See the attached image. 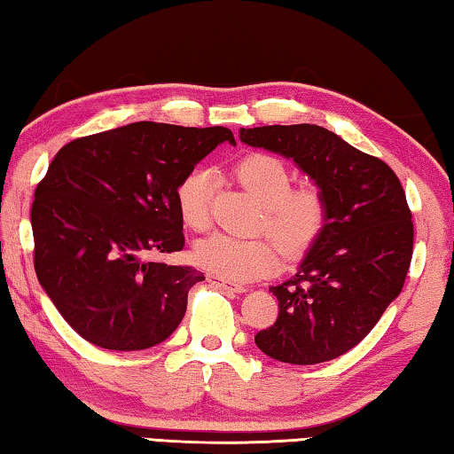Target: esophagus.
<instances>
[{
    "mask_svg": "<svg viewBox=\"0 0 454 454\" xmlns=\"http://www.w3.org/2000/svg\"><path fill=\"white\" fill-rule=\"evenodd\" d=\"M207 279H209V283L217 285V287H221V289H227V291H235V293H243V291H247V289L243 287V285H237V283L229 281V279H225V277H219V275H209V277H207Z\"/></svg>",
    "mask_w": 454,
    "mask_h": 454,
    "instance_id": "1",
    "label": "esophagus"
}]
</instances>
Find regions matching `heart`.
Wrapping results in <instances>:
<instances>
[{
  "label": "heart",
  "mask_w": 454,
  "mask_h": 454,
  "mask_svg": "<svg viewBox=\"0 0 454 454\" xmlns=\"http://www.w3.org/2000/svg\"><path fill=\"white\" fill-rule=\"evenodd\" d=\"M237 179L263 205L261 229H267L282 245L289 259H297L313 247L329 221V201L315 185L293 187V175L279 157L249 153L235 167ZM175 201L181 221L193 231L211 225L213 175L207 167H195L179 181ZM195 259L207 271L233 281L257 279L275 271L281 263L278 245L267 235L237 237L219 233L197 245Z\"/></svg>",
  "instance_id": "heart-1"
}]
</instances>
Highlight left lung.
Returning <instances> with one entry per match:
<instances>
[{
	"label": "left lung",
	"instance_id": "1",
	"mask_svg": "<svg viewBox=\"0 0 454 454\" xmlns=\"http://www.w3.org/2000/svg\"><path fill=\"white\" fill-rule=\"evenodd\" d=\"M241 141L291 157L329 201L327 227L299 273L271 287L279 315L255 343L281 363L337 359L369 335L409 273L415 229L401 181L319 125L253 127Z\"/></svg>",
	"mask_w": 454,
	"mask_h": 454
}]
</instances>
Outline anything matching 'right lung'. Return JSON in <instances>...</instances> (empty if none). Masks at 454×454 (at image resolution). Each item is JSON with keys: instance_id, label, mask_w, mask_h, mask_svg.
<instances>
[{"instance_id": "add662e5", "label": "right lung", "mask_w": 454, "mask_h": 454, "mask_svg": "<svg viewBox=\"0 0 454 454\" xmlns=\"http://www.w3.org/2000/svg\"><path fill=\"white\" fill-rule=\"evenodd\" d=\"M223 141L227 127L153 121L63 145L31 205L34 267L63 319L111 351L161 343L187 311L203 273L145 259L183 249L175 189Z\"/></svg>"}]
</instances>
